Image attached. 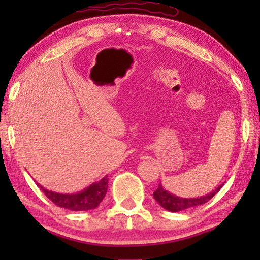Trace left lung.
I'll list each match as a JSON object with an SVG mask.
<instances>
[{
    "label": "left lung",
    "instance_id": "1",
    "mask_svg": "<svg viewBox=\"0 0 260 260\" xmlns=\"http://www.w3.org/2000/svg\"><path fill=\"white\" fill-rule=\"evenodd\" d=\"M221 186L216 188L215 190H213L212 193H209L205 197L200 198H193V199H187V198H180L176 195H173L169 191H167L165 188L162 187V184H158V188L154 191V199L162 206L163 208L167 209L169 212H180L183 209L195 207V206L204 205L205 202H207L209 199H212L214 195L220 190Z\"/></svg>",
    "mask_w": 260,
    "mask_h": 260
}]
</instances>
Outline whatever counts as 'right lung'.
Returning a JSON list of instances; mask_svg holds the SVG:
<instances>
[{"instance_id": "right-lung-1", "label": "right lung", "mask_w": 260, "mask_h": 260, "mask_svg": "<svg viewBox=\"0 0 260 260\" xmlns=\"http://www.w3.org/2000/svg\"><path fill=\"white\" fill-rule=\"evenodd\" d=\"M108 176H104L98 182L92 183L91 186L85 188L84 190L76 194H61L48 190L40 184L37 183L44 194L52 202H54L59 207L70 209V211H90L98 207L103 199H104L106 190H108Z\"/></svg>"}]
</instances>
